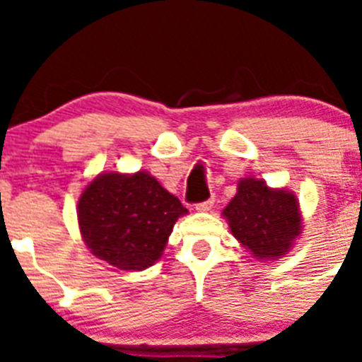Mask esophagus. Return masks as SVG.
<instances>
[{
  "mask_svg": "<svg viewBox=\"0 0 362 362\" xmlns=\"http://www.w3.org/2000/svg\"><path fill=\"white\" fill-rule=\"evenodd\" d=\"M214 206V197H210V199L206 201H201V203L196 204V210L197 212H209L210 209Z\"/></svg>",
  "mask_w": 362,
  "mask_h": 362,
  "instance_id": "34e87169",
  "label": "esophagus"
}]
</instances>
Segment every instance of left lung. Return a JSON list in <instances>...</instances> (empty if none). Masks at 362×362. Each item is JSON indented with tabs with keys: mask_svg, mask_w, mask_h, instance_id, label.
<instances>
[{
	"mask_svg": "<svg viewBox=\"0 0 362 362\" xmlns=\"http://www.w3.org/2000/svg\"><path fill=\"white\" fill-rule=\"evenodd\" d=\"M223 214L233 238L257 259L281 257L300 232L296 196L286 190H272L261 179H241L238 194Z\"/></svg>",
	"mask_w": 362,
	"mask_h": 362,
	"instance_id": "8db88e82",
	"label": "left lung"
}]
</instances>
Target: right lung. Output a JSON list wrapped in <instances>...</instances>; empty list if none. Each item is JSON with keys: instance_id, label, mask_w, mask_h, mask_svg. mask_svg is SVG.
<instances>
[{"instance_id": "right-lung-1", "label": "right lung", "mask_w": 362, "mask_h": 362, "mask_svg": "<svg viewBox=\"0 0 362 362\" xmlns=\"http://www.w3.org/2000/svg\"><path fill=\"white\" fill-rule=\"evenodd\" d=\"M181 201L146 172L101 174L79 197L83 241L98 259L117 270H145L165 250Z\"/></svg>"}]
</instances>
